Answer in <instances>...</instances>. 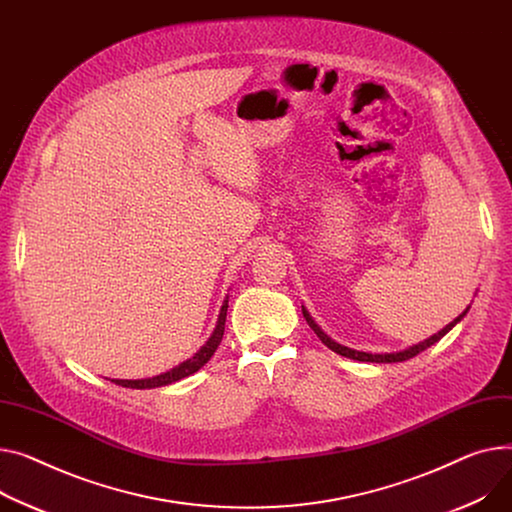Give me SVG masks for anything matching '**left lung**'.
<instances>
[{
  "label": "left lung",
  "mask_w": 512,
  "mask_h": 512,
  "mask_svg": "<svg viewBox=\"0 0 512 512\" xmlns=\"http://www.w3.org/2000/svg\"><path fill=\"white\" fill-rule=\"evenodd\" d=\"M467 311H469V306L467 309L455 319V321H451L445 329H440L438 333H434L432 337H428V339H424V342H420V344H416V346H412V348H407V350H403V352H393V354H368V352H358V350H352V348H346V346H339L337 342H333V339L313 321V317L309 315V311L304 309L302 306V315H304V319H306V323H309V327L317 333V337L321 339V342L329 348V350H333L335 354H339V356H346V358H352V360H360V362H403V360H410V358H414V356H418L420 352H424L426 348H430V346H434L440 337H445L465 315H467Z\"/></svg>",
  "instance_id": "obj_1"
}]
</instances>
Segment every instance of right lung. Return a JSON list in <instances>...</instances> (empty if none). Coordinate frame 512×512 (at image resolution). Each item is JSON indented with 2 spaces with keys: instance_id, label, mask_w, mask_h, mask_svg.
Wrapping results in <instances>:
<instances>
[{
  "instance_id": "obj_1",
  "label": "right lung",
  "mask_w": 512,
  "mask_h": 512,
  "mask_svg": "<svg viewBox=\"0 0 512 512\" xmlns=\"http://www.w3.org/2000/svg\"><path fill=\"white\" fill-rule=\"evenodd\" d=\"M226 311H228V300H224V304H222L220 315H218V323H216V329H214L212 337L208 339L206 344L201 346V350H199L193 358L181 362V364L175 366L173 370H168V372H164V374H158V377H152V379H142V381L113 379V383H115V385H121V387H129V389H154V387H164V385H170V383H177V381L189 377V374L197 372L203 364H206V362L214 356V352L218 350V346H220V342H222L224 323H226Z\"/></svg>"
}]
</instances>
